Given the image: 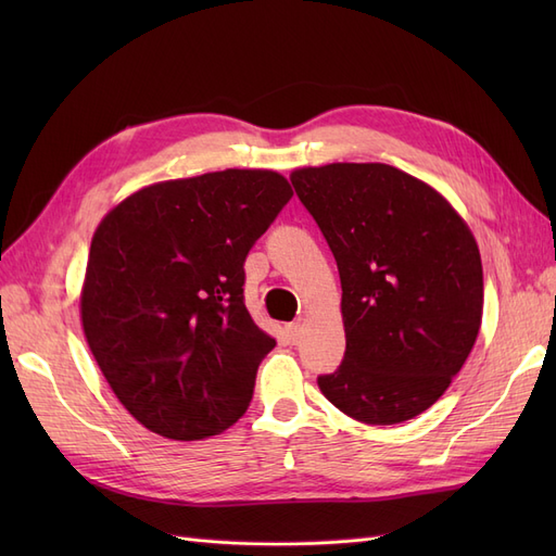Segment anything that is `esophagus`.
I'll return each mask as SVG.
<instances>
[{
  "label": "esophagus",
  "instance_id": "34e87169",
  "mask_svg": "<svg viewBox=\"0 0 556 556\" xmlns=\"http://www.w3.org/2000/svg\"><path fill=\"white\" fill-rule=\"evenodd\" d=\"M285 333H288V339L294 343L301 336V323H290L288 327H285Z\"/></svg>",
  "mask_w": 556,
  "mask_h": 556
}]
</instances>
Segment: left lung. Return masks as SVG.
<instances>
[{
    "label": "left lung",
    "instance_id": "1",
    "mask_svg": "<svg viewBox=\"0 0 556 556\" xmlns=\"http://www.w3.org/2000/svg\"><path fill=\"white\" fill-rule=\"evenodd\" d=\"M339 264L345 357L317 384L364 425L425 413L462 371L482 325L473 231L431 185L380 162L290 176Z\"/></svg>",
    "mask_w": 556,
    "mask_h": 556
}]
</instances>
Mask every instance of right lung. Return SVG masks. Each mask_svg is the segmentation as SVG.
Masks as SVG:
<instances>
[{"mask_svg":"<svg viewBox=\"0 0 556 556\" xmlns=\"http://www.w3.org/2000/svg\"><path fill=\"white\" fill-rule=\"evenodd\" d=\"M271 169L146 185L97 225L80 323L129 415L174 441L223 433L248 410L276 345L243 301V262L288 204Z\"/></svg>","mask_w":556,"mask_h":556,"instance_id":"1","label":"right lung"}]
</instances>
